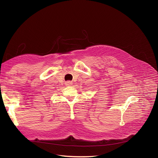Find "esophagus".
Returning <instances> with one entry per match:
<instances>
[{
	"label": "esophagus",
	"instance_id": "1",
	"mask_svg": "<svg viewBox=\"0 0 158 158\" xmlns=\"http://www.w3.org/2000/svg\"><path fill=\"white\" fill-rule=\"evenodd\" d=\"M66 85H72V84H73V83H72L71 82H70V81H68V82H66Z\"/></svg>",
	"mask_w": 158,
	"mask_h": 158
}]
</instances>
